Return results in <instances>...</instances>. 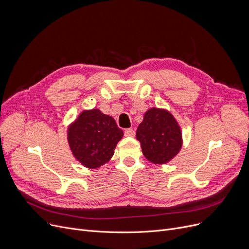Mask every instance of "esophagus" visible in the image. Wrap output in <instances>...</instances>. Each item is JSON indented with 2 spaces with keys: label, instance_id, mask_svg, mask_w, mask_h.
<instances>
[{
  "label": "esophagus",
  "instance_id": "esophagus-1",
  "mask_svg": "<svg viewBox=\"0 0 249 249\" xmlns=\"http://www.w3.org/2000/svg\"><path fill=\"white\" fill-rule=\"evenodd\" d=\"M124 135L125 136H131V137H133V136H135V130L133 128H127V129H125Z\"/></svg>",
  "mask_w": 249,
  "mask_h": 249
}]
</instances>
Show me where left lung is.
<instances>
[{
    "label": "left lung",
    "mask_w": 249,
    "mask_h": 249,
    "mask_svg": "<svg viewBox=\"0 0 249 249\" xmlns=\"http://www.w3.org/2000/svg\"><path fill=\"white\" fill-rule=\"evenodd\" d=\"M136 137L143 154L153 163H166L181 147L179 126L166 110L149 109L137 128Z\"/></svg>",
    "instance_id": "left-lung-1"
}]
</instances>
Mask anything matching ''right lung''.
Instances as JSON below:
<instances>
[{"label": "right lung", "instance_id": "right-lung-1", "mask_svg": "<svg viewBox=\"0 0 249 249\" xmlns=\"http://www.w3.org/2000/svg\"><path fill=\"white\" fill-rule=\"evenodd\" d=\"M123 131L111 116L94 109L84 111L69 128L68 139L74 158L96 168L109 161Z\"/></svg>", "mask_w": 249, "mask_h": 249}]
</instances>
